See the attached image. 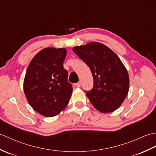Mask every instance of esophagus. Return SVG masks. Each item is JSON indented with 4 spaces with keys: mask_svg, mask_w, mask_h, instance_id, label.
Instances as JSON below:
<instances>
[{
    "mask_svg": "<svg viewBox=\"0 0 156 156\" xmlns=\"http://www.w3.org/2000/svg\"><path fill=\"white\" fill-rule=\"evenodd\" d=\"M80 86H81L80 82H77V83L75 84V87H76L79 88V87H80Z\"/></svg>",
    "mask_w": 156,
    "mask_h": 156,
    "instance_id": "1",
    "label": "esophagus"
}]
</instances>
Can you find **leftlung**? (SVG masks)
I'll return each mask as SVG.
<instances>
[{
  "mask_svg": "<svg viewBox=\"0 0 156 156\" xmlns=\"http://www.w3.org/2000/svg\"><path fill=\"white\" fill-rule=\"evenodd\" d=\"M72 51L90 69L93 88L86 94L101 112H113L123 102L129 88L127 69L117 55L99 42L76 46Z\"/></svg>",
  "mask_w": 156,
  "mask_h": 156,
  "instance_id": "left-lung-1",
  "label": "left lung"
}]
</instances>
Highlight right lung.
<instances>
[{"label":"right lung","mask_w":156,"mask_h":156,"mask_svg":"<svg viewBox=\"0 0 156 156\" xmlns=\"http://www.w3.org/2000/svg\"><path fill=\"white\" fill-rule=\"evenodd\" d=\"M66 54L65 48L43 49L26 71L23 82L26 98L36 112L45 117L56 116L69 103L73 88L63 66Z\"/></svg>","instance_id":"1"}]
</instances>
